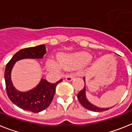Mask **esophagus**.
Here are the masks:
<instances>
[{
	"label": "esophagus",
	"instance_id": "obj_1",
	"mask_svg": "<svg viewBox=\"0 0 132 132\" xmlns=\"http://www.w3.org/2000/svg\"><path fill=\"white\" fill-rule=\"evenodd\" d=\"M75 78V77L73 75H68V76L65 77V80H67V81H72L73 80V79Z\"/></svg>",
	"mask_w": 132,
	"mask_h": 132
}]
</instances>
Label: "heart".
Wrapping results in <instances>:
<instances>
[{"label": "heart", "mask_w": 132, "mask_h": 132, "mask_svg": "<svg viewBox=\"0 0 132 132\" xmlns=\"http://www.w3.org/2000/svg\"><path fill=\"white\" fill-rule=\"evenodd\" d=\"M91 59V55L87 52L65 53L58 57V63L59 66L65 69L73 71L85 67L90 62ZM48 66L50 68L55 69L57 67V64L54 61H50Z\"/></svg>", "instance_id": "1"}]
</instances>
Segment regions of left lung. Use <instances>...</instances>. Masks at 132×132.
I'll return each mask as SVG.
<instances>
[{
    "instance_id": "8db88e82",
    "label": "left lung",
    "mask_w": 132,
    "mask_h": 132,
    "mask_svg": "<svg viewBox=\"0 0 132 132\" xmlns=\"http://www.w3.org/2000/svg\"><path fill=\"white\" fill-rule=\"evenodd\" d=\"M84 80H85V77H83ZM77 98L79 100V102L80 103V104L83 107H85V108L89 110H91V111L94 112H103L105 111V110H108L110 108H112V107H110V108H100V107H98L94 105L92 103L89 102V101L87 100V96H86V87H84L83 89H82L79 93V94H77Z\"/></svg>"
}]
</instances>
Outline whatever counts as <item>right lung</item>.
I'll use <instances>...</instances> for the list:
<instances>
[{"mask_svg":"<svg viewBox=\"0 0 132 132\" xmlns=\"http://www.w3.org/2000/svg\"><path fill=\"white\" fill-rule=\"evenodd\" d=\"M45 53L46 50L44 44L22 49L14 55L6 66L4 79L8 96L15 105L24 110L38 113L47 108L53 100L56 86L62 81V79L56 83H50L42 78L36 87L26 92H21L16 89L12 83V70L18 61L24 59H42Z\"/></svg>","mask_w":132,"mask_h":132,"instance_id":"obj_1","label":"right lung"}]
</instances>
